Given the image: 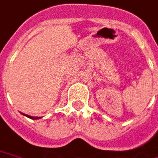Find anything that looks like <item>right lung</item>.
<instances>
[{
    "mask_svg": "<svg viewBox=\"0 0 158 158\" xmlns=\"http://www.w3.org/2000/svg\"><path fill=\"white\" fill-rule=\"evenodd\" d=\"M23 116H27V117H28V118H30V119H33V120H36V119H40L41 117H36V116H28V115H26V114H23V113H22Z\"/></svg>",
    "mask_w": 158,
    "mask_h": 158,
    "instance_id": "right-lung-1",
    "label": "right lung"
}]
</instances>
